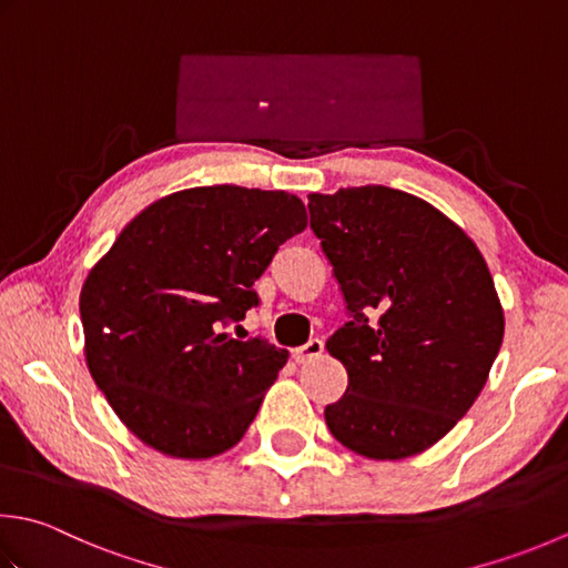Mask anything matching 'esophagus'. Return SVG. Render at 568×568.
Segmentation results:
<instances>
[{
  "instance_id": "34e87169",
  "label": "esophagus",
  "mask_w": 568,
  "mask_h": 568,
  "mask_svg": "<svg viewBox=\"0 0 568 568\" xmlns=\"http://www.w3.org/2000/svg\"><path fill=\"white\" fill-rule=\"evenodd\" d=\"M322 352H325V344H322V339H310L307 344H303V347L293 349V359L297 364H307L313 359H320Z\"/></svg>"
}]
</instances>
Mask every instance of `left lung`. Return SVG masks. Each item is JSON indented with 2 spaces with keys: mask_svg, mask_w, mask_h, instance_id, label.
<instances>
[{
  "mask_svg": "<svg viewBox=\"0 0 568 568\" xmlns=\"http://www.w3.org/2000/svg\"><path fill=\"white\" fill-rule=\"evenodd\" d=\"M307 206L352 317L327 339L349 376L327 428L372 460L424 453L468 414L503 347L490 268L458 224L398 189L310 194Z\"/></svg>",
  "mask_w": 568,
  "mask_h": 568,
  "instance_id": "left-lung-1",
  "label": "left lung"
}]
</instances>
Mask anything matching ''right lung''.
<instances>
[{
	"label": "right lung",
	"mask_w": 568,
	"mask_h": 568,
	"mask_svg": "<svg viewBox=\"0 0 568 568\" xmlns=\"http://www.w3.org/2000/svg\"><path fill=\"white\" fill-rule=\"evenodd\" d=\"M305 226L295 194L194 186L142 209L93 265L81 287L85 364L144 446L204 460L243 438L287 349L221 327L258 305L253 283Z\"/></svg>",
	"instance_id": "1"
}]
</instances>
